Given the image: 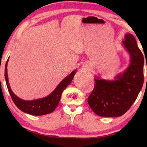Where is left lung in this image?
<instances>
[{
  "label": "left lung",
  "instance_id": "8db88e82",
  "mask_svg": "<svg viewBox=\"0 0 147 147\" xmlns=\"http://www.w3.org/2000/svg\"><path fill=\"white\" fill-rule=\"evenodd\" d=\"M124 38L122 44L130 54L129 66L114 81L96 78V86L88 98L93 112L102 117H117L126 113L143 85V55L133 35L127 33Z\"/></svg>",
  "mask_w": 147,
  "mask_h": 147
}]
</instances>
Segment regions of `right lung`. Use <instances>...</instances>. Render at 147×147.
I'll return each mask as SVG.
<instances>
[{
	"mask_svg": "<svg viewBox=\"0 0 147 147\" xmlns=\"http://www.w3.org/2000/svg\"><path fill=\"white\" fill-rule=\"evenodd\" d=\"M8 61H9V59L6 62L5 77L8 90H9L10 95L11 96L12 100H13L15 105L17 106V108L21 111L34 116L45 115V114L51 113L55 110L56 107L59 104L62 92L71 83L76 71V69L74 70L69 76L64 78L60 82L59 85L57 86V88L54 90V91L52 92V93L50 94L49 96L43 98H41V99L31 100V101H26V100H23L17 97L11 89L7 75Z\"/></svg>",
	"mask_w": 147,
	"mask_h": 147,
	"instance_id": "add662e5",
	"label": "right lung"
}]
</instances>
